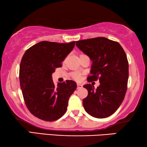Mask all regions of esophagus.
Segmentation results:
<instances>
[{"mask_svg": "<svg viewBox=\"0 0 147 147\" xmlns=\"http://www.w3.org/2000/svg\"><path fill=\"white\" fill-rule=\"evenodd\" d=\"M77 86H78V89H80V88H81L82 87V85L80 84H78Z\"/></svg>", "mask_w": 147, "mask_h": 147, "instance_id": "34e87169", "label": "esophagus"}]
</instances>
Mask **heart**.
<instances>
[{"label": "heart", "mask_w": 147, "mask_h": 147, "mask_svg": "<svg viewBox=\"0 0 147 147\" xmlns=\"http://www.w3.org/2000/svg\"><path fill=\"white\" fill-rule=\"evenodd\" d=\"M71 76L72 78L76 80H80L81 79V74H80L79 72H73V73L71 74Z\"/></svg>", "instance_id": "heart-1"}]
</instances>
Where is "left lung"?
I'll use <instances>...</instances> for the list:
<instances>
[{"instance_id":"1","label":"left lung","mask_w":147,"mask_h":147,"mask_svg":"<svg viewBox=\"0 0 147 147\" xmlns=\"http://www.w3.org/2000/svg\"><path fill=\"white\" fill-rule=\"evenodd\" d=\"M76 45L92 61L88 82H100L96 90L91 84L84 86L88 92L83 100L84 109L93 117H108L121 105L127 90L128 61L125 52L118 42L101 37L77 41Z\"/></svg>"}]
</instances>
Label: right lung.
<instances>
[{"label": "right lung", "mask_w": 147, "mask_h": 147, "mask_svg": "<svg viewBox=\"0 0 147 147\" xmlns=\"http://www.w3.org/2000/svg\"><path fill=\"white\" fill-rule=\"evenodd\" d=\"M75 42L41 41L29 48L22 57L19 80L24 101L29 112L39 119L55 121L67 110L68 100L77 84L66 80L56 86L52 74L61 67Z\"/></svg>", "instance_id": "add662e5"}]
</instances>
